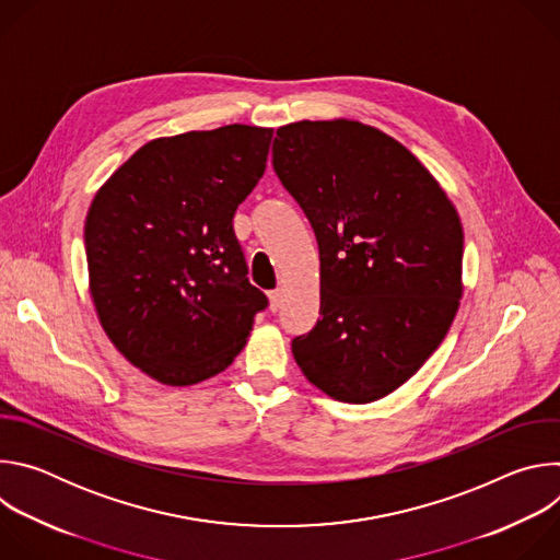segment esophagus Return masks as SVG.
<instances>
[{"instance_id": "obj_1", "label": "esophagus", "mask_w": 560, "mask_h": 560, "mask_svg": "<svg viewBox=\"0 0 560 560\" xmlns=\"http://www.w3.org/2000/svg\"><path fill=\"white\" fill-rule=\"evenodd\" d=\"M268 299H270V310L277 312L279 305H281V290H270V292H268Z\"/></svg>"}]
</instances>
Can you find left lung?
I'll list each match as a JSON object with an SVG mask.
<instances>
[{
    "label": "left lung",
    "mask_w": 560,
    "mask_h": 560,
    "mask_svg": "<svg viewBox=\"0 0 560 560\" xmlns=\"http://www.w3.org/2000/svg\"><path fill=\"white\" fill-rule=\"evenodd\" d=\"M272 166L322 259V318L292 339L294 361L337 401H376L430 359L454 322L460 219L406 145L359 121L279 128Z\"/></svg>",
    "instance_id": "1"
}]
</instances>
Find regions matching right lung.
<instances>
[{"label": "right lung", "mask_w": 560, "mask_h": 560, "mask_svg": "<svg viewBox=\"0 0 560 560\" xmlns=\"http://www.w3.org/2000/svg\"><path fill=\"white\" fill-rule=\"evenodd\" d=\"M270 141V128L242 124L154 139L93 199L84 246L100 322L156 381L219 374L268 307L232 219L266 173Z\"/></svg>", "instance_id": "add662e5"}]
</instances>
